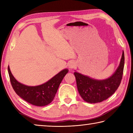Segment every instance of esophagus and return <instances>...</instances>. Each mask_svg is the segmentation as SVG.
<instances>
[{
	"label": "esophagus",
	"instance_id": "34e87169",
	"mask_svg": "<svg viewBox=\"0 0 133 133\" xmlns=\"http://www.w3.org/2000/svg\"><path fill=\"white\" fill-rule=\"evenodd\" d=\"M75 64L73 62H70V63L69 64V66H68L69 68L70 69H73L74 67H75Z\"/></svg>",
	"mask_w": 133,
	"mask_h": 133
}]
</instances>
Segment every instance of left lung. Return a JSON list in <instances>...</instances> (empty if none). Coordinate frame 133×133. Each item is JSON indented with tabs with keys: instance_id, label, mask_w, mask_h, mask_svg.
<instances>
[{
	"instance_id": "left-lung-1",
	"label": "left lung",
	"mask_w": 133,
	"mask_h": 133,
	"mask_svg": "<svg viewBox=\"0 0 133 133\" xmlns=\"http://www.w3.org/2000/svg\"><path fill=\"white\" fill-rule=\"evenodd\" d=\"M124 53L123 51L120 64L111 77L98 80L75 72L77 89L80 96L85 102L97 103L106 100L114 93L120 85L122 79Z\"/></svg>"
}]
</instances>
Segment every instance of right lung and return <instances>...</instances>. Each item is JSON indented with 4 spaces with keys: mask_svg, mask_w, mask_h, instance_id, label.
<instances>
[{
    "mask_svg": "<svg viewBox=\"0 0 133 133\" xmlns=\"http://www.w3.org/2000/svg\"><path fill=\"white\" fill-rule=\"evenodd\" d=\"M68 72V69H64L44 84L28 86L16 80L8 66L10 83L16 93L27 102L36 106H44L52 102L60 84Z\"/></svg>",
    "mask_w": 133,
    "mask_h": 133,
    "instance_id": "add662e5",
    "label": "right lung"
}]
</instances>
